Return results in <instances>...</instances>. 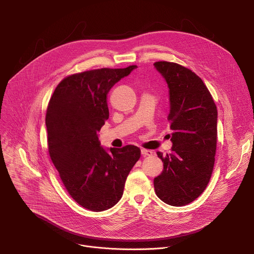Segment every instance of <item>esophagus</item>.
<instances>
[{
	"label": "esophagus",
	"instance_id": "esophagus-1",
	"mask_svg": "<svg viewBox=\"0 0 254 254\" xmlns=\"http://www.w3.org/2000/svg\"><path fill=\"white\" fill-rule=\"evenodd\" d=\"M140 154L142 155V157H148V156H152L153 152L151 150H146V149H141L140 150Z\"/></svg>",
	"mask_w": 254,
	"mask_h": 254
}]
</instances>
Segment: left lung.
Instances as JSON below:
<instances>
[{
	"label": "left lung",
	"mask_w": 254,
	"mask_h": 254,
	"mask_svg": "<svg viewBox=\"0 0 254 254\" xmlns=\"http://www.w3.org/2000/svg\"><path fill=\"white\" fill-rule=\"evenodd\" d=\"M169 87L172 152L158 157L164 170L154 179L157 196L171 206L193 202L206 189L213 172L217 142V107L190 69L173 62L154 63Z\"/></svg>",
	"instance_id": "left-lung-1"
}]
</instances>
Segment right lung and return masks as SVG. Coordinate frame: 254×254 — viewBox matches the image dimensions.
Wrapping results in <instances>:
<instances>
[{
    "label": "right lung",
    "instance_id": "add662e5",
    "mask_svg": "<svg viewBox=\"0 0 254 254\" xmlns=\"http://www.w3.org/2000/svg\"><path fill=\"white\" fill-rule=\"evenodd\" d=\"M135 68H101L70 75L57 85L48 104L50 158L70 196L94 212L121 200L126 180L140 157L135 146L105 149L98 139L110 117L108 92Z\"/></svg>",
    "mask_w": 254,
    "mask_h": 254
}]
</instances>
